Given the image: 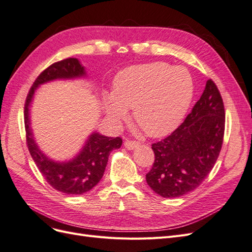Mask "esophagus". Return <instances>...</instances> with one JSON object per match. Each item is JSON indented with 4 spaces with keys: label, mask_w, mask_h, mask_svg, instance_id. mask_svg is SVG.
<instances>
[{
    "label": "esophagus",
    "mask_w": 252,
    "mask_h": 252,
    "mask_svg": "<svg viewBox=\"0 0 252 252\" xmlns=\"http://www.w3.org/2000/svg\"><path fill=\"white\" fill-rule=\"evenodd\" d=\"M124 146H125L128 150H133V149H135L136 147L139 146V143L133 142V141H126V142L124 143Z\"/></svg>",
    "instance_id": "obj_1"
}]
</instances>
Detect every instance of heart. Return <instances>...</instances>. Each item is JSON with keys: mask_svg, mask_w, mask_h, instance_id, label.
Instances as JSON below:
<instances>
[{"mask_svg": "<svg viewBox=\"0 0 252 252\" xmlns=\"http://www.w3.org/2000/svg\"><path fill=\"white\" fill-rule=\"evenodd\" d=\"M192 96L193 82L186 68L155 62L120 71L112 94H104V109L113 122L133 109L134 123L151 138H159L179 126Z\"/></svg>", "mask_w": 252, "mask_h": 252, "instance_id": "1", "label": "heart"}]
</instances>
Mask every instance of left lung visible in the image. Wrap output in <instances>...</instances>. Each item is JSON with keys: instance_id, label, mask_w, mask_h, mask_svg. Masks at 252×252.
I'll use <instances>...</instances> for the list:
<instances>
[{"instance_id": "8db88e82", "label": "left lung", "mask_w": 252, "mask_h": 252, "mask_svg": "<svg viewBox=\"0 0 252 252\" xmlns=\"http://www.w3.org/2000/svg\"><path fill=\"white\" fill-rule=\"evenodd\" d=\"M225 110L211 80L185 121L164 140L152 144L155 163L146 182L163 197H179L201 185L222 148Z\"/></svg>"}]
</instances>
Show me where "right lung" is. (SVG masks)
<instances>
[{"mask_svg":"<svg viewBox=\"0 0 252 252\" xmlns=\"http://www.w3.org/2000/svg\"><path fill=\"white\" fill-rule=\"evenodd\" d=\"M85 78H87L86 69L78 59L69 58L52 64L37 77L25 103L24 122L30 155L48 184L65 194H83L93 189L103 178L110 152L121 147L122 139L93 131L72 158L56 161L45 155L37 145L32 128L30 112L35 91L43 84L57 80Z\"/></svg>","mask_w":252,"mask_h":252,"instance_id":"obj_1","label":"right lung"}]
</instances>
